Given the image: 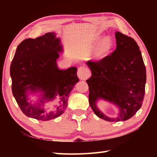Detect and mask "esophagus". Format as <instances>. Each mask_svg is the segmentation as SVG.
Masks as SVG:
<instances>
[{
    "label": "esophagus",
    "instance_id": "obj_1",
    "mask_svg": "<svg viewBox=\"0 0 157 157\" xmlns=\"http://www.w3.org/2000/svg\"><path fill=\"white\" fill-rule=\"evenodd\" d=\"M90 71L86 67L81 66V67L78 68L77 71V76L80 80H86L88 77H90Z\"/></svg>",
    "mask_w": 157,
    "mask_h": 157
}]
</instances>
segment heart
Listing matches in <instances>:
<instances>
[{
  "label": "heart",
  "mask_w": 157,
  "mask_h": 157,
  "mask_svg": "<svg viewBox=\"0 0 157 157\" xmlns=\"http://www.w3.org/2000/svg\"><path fill=\"white\" fill-rule=\"evenodd\" d=\"M112 48V40L110 37L107 36L99 42L94 50L93 57L95 59H101L105 57Z\"/></svg>",
  "instance_id": "heart-1"
}]
</instances>
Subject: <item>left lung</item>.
I'll list each match as a JSON object with an SVG mask.
<instances>
[{
    "instance_id": "left-lung-1",
    "label": "left lung",
    "mask_w": 157,
    "mask_h": 157,
    "mask_svg": "<svg viewBox=\"0 0 157 157\" xmlns=\"http://www.w3.org/2000/svg\"><path fill=\"white\" fill-rule=\"evenodd\" d=\"M117 48L110 55L87 65L92 77L86 80L89 103L94 113L109 122L126 121L141 108L145 96L146 69L140 47L132 37L117 31ZM98 98L113 102L120 109L117 118H109L97 108Z\"/></svg>"
}]
</instances>
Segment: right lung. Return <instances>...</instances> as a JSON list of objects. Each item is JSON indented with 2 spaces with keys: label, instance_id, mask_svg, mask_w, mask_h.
Segmentation results:
<instances>
[{
  "label": "right lung",
  "instance_id": "add662e5",
  "mask_svg": "<svg viewBox=\"0 0 157 157\" xmlns=\"http://www.w3.org/2000/svg\"><path fill=\"white\" fill-rule=\"evenodd\" d=\"M62 51L56 33H47L35 39L23 40L17 47L10 65L12 90L21 111L29 117L49 121L63 114L67 106L69 94L78 82L77 69L59 70L56 59ZM40 90L43 98L36 104L27 101L26 91ZM60 99V105L54 112L45 113L44 101Z\"/></svg>",
  "mask_w": 157,
  "mask_h": 157
}]
</instances>
